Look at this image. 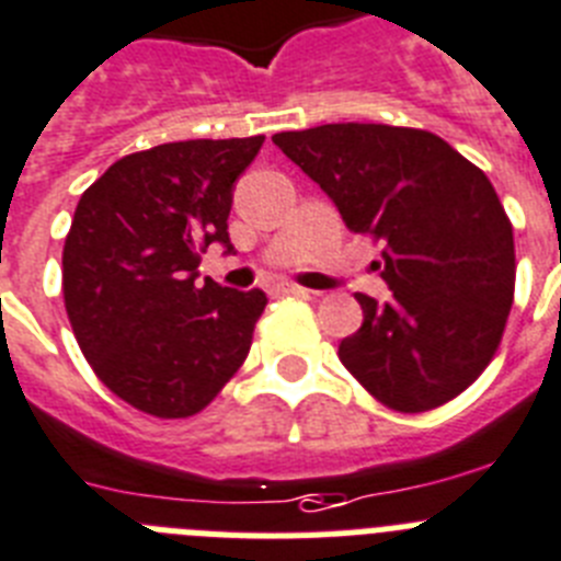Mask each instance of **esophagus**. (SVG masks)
I'll return each mask as SVG.
<instances>
[{"instance_id":"1","label":"esophagus","mask_w":561,"mask_h":561,"mask_svg":"<svg viewBox=\"0 0 561 561\" xmlns=\"http://www.w3.org/2000/svg\"><path fill=\"white\" fill-rule=\"evenodd\" d=\"M273 296H310V290L296 288V285H276V288H273Z\"/></svg>"}]
</instances>
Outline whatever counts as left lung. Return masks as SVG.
<instances>
[{
	"label": "left lung",
	"instance_id": "1",
	"mask_svg": "<svg viewBox=\"0 0 561 561\" xmlns=\"http://www.w3.org/2000/svg\"><path fill=\"white\" fill-rule=\"evenodd\" d=\"M353 233L382 239L388 302L356 294L362 328L339 359L402 413L433 411L479 379L513 305V228L491 179L436 134L319 125L273 136Z\"/></svg>",
	"mask_w": 561,
	"mask_h": 561
}]
</instances>
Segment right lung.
Instances as JSON below:
<instances>
[{
	"label": "right lung",
	"instance_id": "obj_1",
	"mask_svg": "<svg viewBox=\"0 0 561 561\" xmlns=\"http://www.w3.org/2000/svg\"><path fill=\"white\" fill-rule=\"evenodd\" d=\"M265 136L187 139L113 162L82 193L62 251L70 328L93 374L136 411L199 413L242 368L267 305L196 282L205 248L233 251V182Z\"/></svg>",
	"mask_w": 561,
	"mask_h": 561
}]
</instances>
